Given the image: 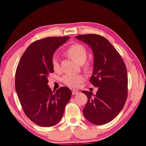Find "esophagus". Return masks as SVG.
I'll use <instances>...</instances> for the list:
<instances>
[{
  "label": "esophagus",
  "instance_id": "obj_1",
  "mask_svg": "<svg viewBox=\"0 0 146 146\" xmlns=\"http://www.w3.org/2000/svg\"><path fill=\"white\" fill-rule=\"evenodd\" d=\"M77 93H79V91H78V90H72V94L73 95L77 94Z\"/></svg>",
  "mask_w": 146,
  "mask_h": 146
}]
</instances>
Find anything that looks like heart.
Instances as JSON below:
<instances>
[{
    "mask_svg": "<svg viewBox=\"0 0 146 146\" xmlns=\"http://www.w3.org/2000/svg\"><path fill=\"white\" fill-rule=\"evenodd\" d=\"M66 55L73 60L80 64L84 70L86 71H92L93 63L90 60H86L87 50L83 45L75 44L67 48L65 51ZM51 66L55 72H60L61 67L60 60L57 55H54L51 59ZM84 80V77L82 74L72 75L68 74L65 75L62 79V82L71 88H77Z\"/></svg>",
    "mask_w": 146,
    "mask_h": 146,
    "instance_id": "1",
    "label": "heart"
}]
</instances>
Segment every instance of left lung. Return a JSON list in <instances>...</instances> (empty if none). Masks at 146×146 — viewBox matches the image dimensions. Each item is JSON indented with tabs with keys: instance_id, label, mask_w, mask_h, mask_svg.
<instances>
[{
	"instance_id": "left-lung-1",
	"label": "left lung",
	"mask_w": 146,
	"mask_h": 146,
	"mask_svg": "<svg viewBox=\"0 0 146 146\" xmlns=\"http://www.w3.org/2000/svg\"><path fill=\"white\" fill-rule=\"evenodd\" d=\"M76 38L92 50L94 70L90 82L98 88L96 95L90 91L82 92L88 98L83 115L94 125H104L111 121L125 104L128 95L127 67L119 52L104 36L87 34Z\"/></svg>"
}]
</instances>
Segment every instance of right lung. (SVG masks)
I'll use <instances>...</instances> for the list:
<instances>
[{"instance_id":"1","label":"right lung","mask_w":146,"mask_h":146,"mask_svg":"<svg viewBox=\"0 0 146 146\" xmlns=\"http://www.w3.org/2000/svg\"><path fill=\"white\" fill-rule=\"evenodd\" d=\"M69 38L53 36L35 41L25 50L17 67L15 86L23 112L41 127L56 125L71 99L72 93L68 87L52 91L48 85V77L54 72L52 57Z\"/></svg>"}]
</instances>
